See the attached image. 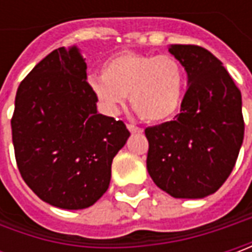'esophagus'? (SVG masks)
Listing matches in <instances>:
<instances>
[{
	"mask_svg": "<svg viewBox=\"0 0 252 252\" xmlns=\"http://www.w3.org/2000/svg\"><path fill=\"white\" fill-rule=\"evenodd\" d=\"M127 129H129V131H131V133H143V129H141V127L136 126V125H131V123L127 125Z\"/></svg>",
	"mask_w": 252,
	"mask_h": 252,
	"instance_id": "obj_1",
	"label": "esophagus"
}]
</instances>
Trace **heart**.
Returning <instances> with one entry per match:
<instances>
[{
  "label": "heart",
  "mask_w": 252,
  "mask_h": 252,
  "mask_svg": "<svg viewBox=\"0 0 252 252\" xmlns=\"http://www.w3.org/2000/svg\"><path fill=\"white\" fill-rule=\"evenodd\" d=\"M88 85L108 112L116 113L129 95L133 111L143 121L161 122L181 106L185 71L169 54L125 52L111 57L102 75H91Z\"/></svg>",
  "instance_id": "b5f03b06"
}]
</instances>
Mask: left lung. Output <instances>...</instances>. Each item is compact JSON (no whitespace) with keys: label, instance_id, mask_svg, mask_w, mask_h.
Segmentation results:
<instances>
[{"label":"left lung","instance_id":"left-lung-1","mask_svg":"<svg viewBox=\"0 0 252 252\" xmlns=\"http://www.w3.org/2000/svg\"><path fill=\"white\" fill-rule=\"evenodd\" d=\"M188 74L174 121L146 129L147 171L174 198L212 195L228 178L244 139L241 92L221 62L195 44H171Z\"/></svg>","mask_w":252,"mask_h":252}]
</instances>
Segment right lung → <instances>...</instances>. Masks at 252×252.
Returning <instances> with one entry per match:
<instances>
[{
    "instance_id": "add662e5",
    "label": "right lung",
    "mask_w": 252,
    "mask_h": 252,
    "mask_svg": "<svg viewBox=\"0 0 252 252\" xmlns=\"http://www.w3.org/2000/svg\"><path fill=\"white\" fill-rule=\"evenodd\" d=\"M77 46L47 54L19 84L11 119L18 169L43 202L92 206L109 188L113 157L130 131L96 111Z\"/></svg>"
}]
</instances>
